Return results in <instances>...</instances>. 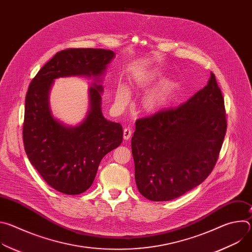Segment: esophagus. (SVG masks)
Segmentation results:
<instances>
[{"instance_id": "obj_1", "label": "esophagus", "mask_w": 252, "mask_h": 252, "mask_svg": "<svg viewBox=\"0 0 252 252\" xmlns=\"http://www.w3.org/2000/svg\"><path fill=\"white\" fill-rule=\"evenodd\" d=\"M131 133H132L131 129H130L129 127H126V128L124 129V138H125L126 140L129 139L130 136H131Z\"/></svg>"}]
</instances>
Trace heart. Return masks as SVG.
I'll return each instance as SVG.
<instances>
[{
    "instance_id": "1",
    "label": "heart",
    "mask_w": 252,
    "mask_h": 252,
    "mask_svg": "<svg viewBox=\"0 0 252 252\" xmlns=\"http://www.w3.org/2000/svg\"><path fill=\"white\" fill-rule=\"evenodd\" d=\"M152 80V79H151ZM150 81V80H148ZM175 90V85L171 81H163L161 82L150 94L147 99V106L149 109L153 110L156 107L163 104L167 99L171 97ZM130 99V91L126 85H120L116 91V98L115 102L118 109H125L126 105L128 103Z\"/></svg>"
}]
</instances>
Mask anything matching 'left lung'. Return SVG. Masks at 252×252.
Returning a JSON list of instances; mask_svg holds the SVG:
<instances>
[{
	"label": "left lung",
	"instance_id": "1",
	"mask_svg": "<svg viewBox=\"0 0 252 252\" xmlns=\"http://www.w3.org/2000/svg\"><path fill=\"white\" fill-rule=\"evenodd\" d=\"M225 131L224 100L211 73L182 105L136 121L131 153L138 191L167 201L199 186L217 163Z\"/></svg>",
	"mask_w": 252,
	"mask_h": 252
}]
</instances>
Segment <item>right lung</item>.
Here are the masks:
<instances>
[{
	"label": "right lung",
	"instance_id": "obj_1",
	"mask_svg": "<svg viewBox=\"0 0 252 252\" xmlns=\"http://www.w3.org/2000/svg\"><path fill=\"white\" fill-rule=\"evenodd\" d=\"M115 57L111 50H63L30 84L23 126L25 151L44 181L60 192L80 194L90 189L102 158L123 141L122 126L107 121L101 111L102 77ZM66 76L94 79L89 88V111L77 126L56 119L49 104L54 80Z\"/></svg>",
	"mask_w": 252,
	"mask_h": 252
}]
</instances>
